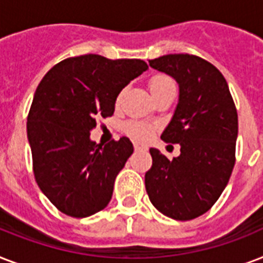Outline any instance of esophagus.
Here are the masks:
<instances>
[{
  "label": "esophagus",
  "instance_id": "esophagus-1",
  "mask_svg": "<svg viewBox=\"0 0 263 263\" xmlns=\"http://www.w3.org/2000/svg\"><path fill=\"white\" fill-rule=\"evenodd\" d=\"M134 148H135V150H142V152H143V150H147L146 146H143V144L140 143H134Z\"/></svg>",
  "mask_w": 263,
  "mask_h": 263
}]
</instances>
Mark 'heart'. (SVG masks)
I'll return each instance as SVG.
<instances>
[{"instance_id":"1","label":"heart","mask_w":263,"mask_h":263,"mask_svg":"<svg viewBox=\"0 0 263 263\" xmlns=\"http://www.w3.org/2000/svg\"><path fill=\"white\" fill-rule=\"evenodd\" d=\"M148 88L152 91L153 97L156 98V97H160V95L166 94V92H175L176 84L175 80L171 76L165 75V73H157V75L152 76L150 80H148ZM123 94L124 90L120 91V94L117 95V99H116V103H120ZM152 125H148L146 123L131 121V123L125 124V132L136 140L147 139L148 136L152 135Z\"/></svg>"}]
</instances>
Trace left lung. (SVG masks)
Listing matches in <instances>:
<instances>
[{
	"instance_id": "left-lung-1",
	"label": "left lung",
	"mask_w": 263,
	"mask_h": 263,
	"mask_svg": "<svg viewBox=\"0 0 263 263\" xmlns=\"http://www.w3.org/2000/svg\"><path fill=\"white\" fill-rule=\"evenodd\" d=\"M148 64L179 83V103L161 139L179 143L180 156L168 160L150 148L153 165L144 175L146 191L162 214L192 220L212 209L232 175L236 106L222 73L198 55L166 54Z\"/></svg>"
}]
</instances>
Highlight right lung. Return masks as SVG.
Instances as JSON below:
<instances>
[{"label": "right lung", "mask_w": 263, "mask_h": 263, "mask_svg": "<svg viewBox=\"0 0 263 263\" xmlns=\"http://www.w3.org/2000/svg\"><path fill=\"white\" fill-rule=\"evenodd\" d=\"M147 68L142 60L84 54L55 64L41 80L27 117L32 171L64 214L83 218L110 202L134 147L125 136L101 146L90 132L97 120L113 115L120 91Z\"/></svg>", "instance_id": "right-lung-1"}]
</instances>
